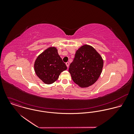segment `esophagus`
Wrapping results in <instances>:
<instances>
[{
    "instance_id": "obj_1",
    "label": "esophagus",
    "mask_w": 134,
    "mask_h": 134,
    "mask_svg": "<svg viewBox=\"0 0 134 134\" xmlns=\"http://www.w3.org/2000/svg\"><path fill=\"white\" fill-rule=\"evenodd\" d=\"M65 64H66V66L68 68L69 66V64H70V63H69V62H66L65 63Z\"/></svg>"
}]
</instances>
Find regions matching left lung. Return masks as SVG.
Listing matches in <instances>:
<instances>
[{"label":"left lung","mask_w":134,"mask_h":134,"mask_svg":"<svg viewBox=\"0 0 134 134\" xmlns=\"http://www.w3.org/2000/svg\"><path fill=\"white\" fill-rule=\"evenodd\" d=\"M103 66L100 55L92 46L85 45L76 52L69 72L73 81L81 88L92 85L100 76Z\"/></svg>","instance_id":"8db88e82"}]
</instances>
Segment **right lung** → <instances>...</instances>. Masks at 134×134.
I'll use <instances>...</instances> for the list:
<instances>
[{
  "label": "right lung",
  "instance_id": "right-lung-1",
  "mask_svg": "<svg viewBox=\"0 0 134 134\" xmlns=\"http://www.w3.org/2000/svg\"><path fill=\"white\" fill-rule=\"evenodd\" d=\"M34 67L38 78L48 85L56 81L60 73L67 69L55 47H49L41 54L35 61Z\"/></svg>",
  "mask_w": 134,
  "mask_h": 134
}]
</instances>
